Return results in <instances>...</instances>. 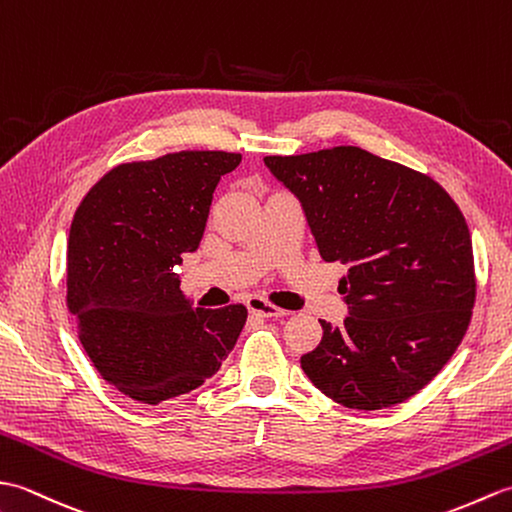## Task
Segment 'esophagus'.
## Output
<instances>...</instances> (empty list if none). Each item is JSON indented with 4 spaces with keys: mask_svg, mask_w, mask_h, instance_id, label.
I'll return each instance as SVG.
<instances>
[{
    "mask_svg": "<svg viewBox=\"0 0 512 512\" xmlns=\"http://www.w3.org/2000/svg\"><path fill=\"white\" fill-rule=\"evenodd\" d=\"M246 308L250 314H255V317H262V319H275V317H286V310L275 308L273 303H266L264 299H257V297H250L246 301Z\"/></svg>",
    "mask_w": 512,
    "mask_h": 512,
    "instance_id": "esophagus-1",
    "label": "esophagus"
}]
</instances>
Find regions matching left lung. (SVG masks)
Returning <instances> with one entry per match:
<instances>
[{"label": "left lung", "mask_w": 512, "mask_h": 512, "mask_svg": "<svg viewBox=\"0 0 512 512\" xmlns=\"http://www.w3.org/2000/svg\"><path fill=\"white\" fill-rule=\"evenodd\" d=\"M299 200L325 262H341L343 325L321 321L301 356L312 385L350 409L411 398L447 365L475 303L473 244L449 193L361 147L266 156Z\"/></svg>", "instance_id": "left-lung-1"}]
</instances>
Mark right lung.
I'll list each match as a JSON object with an SVG mask.
<instances>
[{"label": "right lung", "instance_id": "obj_1", "mask_svg": "<svg viewBox=\"0 0 512 512\" xmlns=\"http://www.w3.org/2000/svg\"><path fill=\"white\" fill-rule=\"evenodd\" d=\"M242 156L178 151L118 165L85 195L68 239V308L99 374L127 398L158 405L220 369L244 306L193 308L180 290L224 173Z\"/></svg>", "mask_w": 512, "mask_h": 512}]
</instances>
